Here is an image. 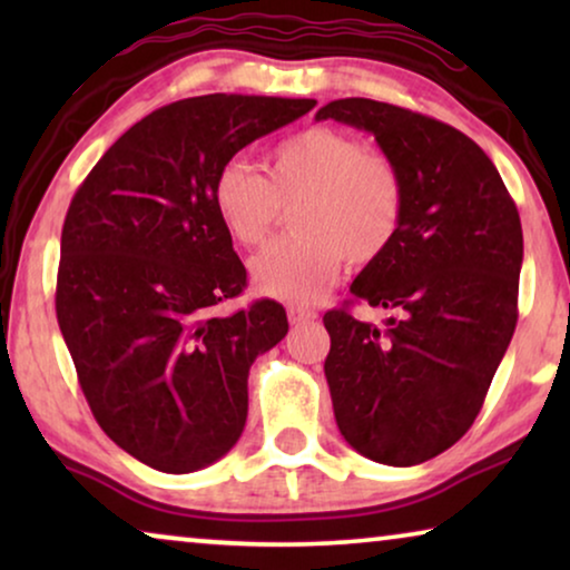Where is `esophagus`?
<instances>
[{
	"instance_id": "obj_1",
	"label": "esophagus",
	"mask_w": 570,
	"mask_h": 570,
	"mask_svg": "<svg viewBox=\"0 0 570 570\" xmlns=\"http://www.w3.org/2000/svg\"><path fill=\"white\" fill-rule=\"evenodd\" d=\"M318 314L314 308H306V306H287V318H291V324H306V322H314Z\"/></svg>"
}]
</instances>
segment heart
Returning <instances> with one entry per match:
<instances>
[{"label": "heart", "mask_w": 570, "mask_h": 570, "mask_svg": "<svg viewBox=\"0 0 570 570\" xmlns=\"http://www.w3.org/2000/svg\"><path fill=\"white\" fill-rule=\"evenodd\" d=\"M293 236L252 262L254 287L272 298L314 303L340 275L381 259L404 217V184L394 163L345 131L311 127L279 142L264 176L230 160L213 181V205L236 244L259 246L291 205Z\"/></svg>", "instance_id": "obj_1"}]
</instances>
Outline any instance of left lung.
Instances as JSON below:
<instances>
[{
    "label": "left lung",
    "mask_w": 570,
    "mask_h": 570,
    "mask_svg": "<svg viewBox=\"0 0 570 570\" xmlns=\"http://www.w3.org/2000/svg\"><path fill=\"white\" fill-rule=\"evenodd\" d=\"M368 131L404 184L394 244L350 293L394 311L384 330L347 308L324 314V361L340 433L389 466L462 439L517 330L521 220L493 160L462 131L371 98L332 100L316 121Z\"/></svg>",
    "instance_id": "8db88e82"
}]
</instances>
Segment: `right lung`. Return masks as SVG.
<instances>
[{"label": "right lung", "instance_id": "1", "mask_svg": "<svg viewBox=\"0 0 570 570\" xmlns=\"http://www.w3.org/2000/svg\"><path fill=\"white\" fill-rule=\"evenodd\" d=\"M314 106L225 92L163 106L108 147L67 209L61 337L98 425L153 470H205L244 433L248 368L285 337L287 316L275 301L213 314L246 287L213 181Z\"/></svg>", "mask_w": 570, "mask_h": 570}]
</instances>
